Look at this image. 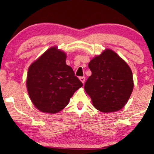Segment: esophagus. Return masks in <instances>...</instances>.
<instances>
[{"label":"esophagus","mask_w":154,"mask_h":154,"mask_svg":"<svg viewBox=\"0 0 154 154\" xmlns=\"http://www.w3.org/2000/svg\"><path fill=\"white\" fill-rule=\"evenodd\" d=\"M79 79H80L81 82H82L83 83H85V78L84 77H79Z\"/></svg>","instance_id":"34e87169"}]
</instances>
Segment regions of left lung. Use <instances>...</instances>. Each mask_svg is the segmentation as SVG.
<instances>
[{"instance_id": "8db88e82", "label": "left lung", "mask_w": 154, "mask_h": 154, "mask_svg": "<svg viewBox=\"0 0 154 154\" xmlns=\"http://www.w3.org/2000/svg\"><path fill=\"white\" fill-rule=\"evenodd\" d=\"M92 71L85 90L93 106L103 113L120 110L127 103L134 87L128 65L116 52L106 49L88 64Z\"/></svg>"}]
</instances>
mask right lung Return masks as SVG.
Returning a JSON list of instances; mask_svg holds the SVG:
<instances>
[{
  "instance_id": "add662e5",
  "label": "right lung",
  "mask_w": 154,
  "mask_h": 154,
  "mask_svg": "<svg viewBox=\"0 0 154 154\" xmlns=\"http://www.w3.org/2000/svg\"><path fill=\"white\" fill-rule=\"evenodd\" d=\"M66 54L56 47L48 49L28 69L26 86L38 110L56 113L62 110L76 90L83 85L66 64Z\"/></svg>"
}]
</instances>
